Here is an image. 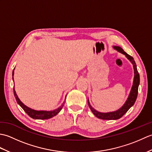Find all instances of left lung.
I'll return each mask as SVG.
<instances>
[{
	"label": "left lung",
	"mask_w": 152,
	"mask_h": 152,
	"mask_svg": "<svg viewBox=\"0 0 152 152\" xmlns=\"http://www.w3.org/2000/svg\"><path fill=\"white\" fill-rule=\"evenodd\" d=\"M114 48L116 50L119 51V52H121V53L125 55V56L131 61V62L132 63H133V67H134V78L133 85V87H132L130 95L129 96L127 101L125 102L124 105L120 109H119L118 110L112 112H108V113L99 112L97 111H96L95 109H93L91 107V106L90 105L89 101H88L89 108L91 109V110L93 113V114H94L96 117L102 119H107V120H111V119H118L121 118L122 116L124 115L125 113L129 110V108L131 107V106H133L137 98L138 86H139V83H140V75L139 74H138L137 68V64L133 59V57L129 56V55L127 54L126 52H125L124 50H123L120 47L114 46Z\"/></svg>",
	"instance_id": "8db88e82"
}]
</instances>
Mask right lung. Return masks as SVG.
<instances>
[{
    "label": "right lung",
    "mask_w": 152,
    "mask_h": 152,
    "mask_svg": "<svg viewBox=\"0 0 152 152\" xmlns=\"http://www.w3.org/2000/svg\"><path fill=\"white\" fill-rule=\"evenodd\" d=\"M12 75H14V70H13ZM13 80H14V78H13ZM14 94L15 98L16 99V101H17V102L19 105H20L21 107L23 109V110L26 112L31 118H33V119H50L51 118H52V117H53V116L56 115L58 113L61 111V110L62 109L63 106L64 104V103H63V104L61 105L60 107H59L56 110H53V111H37V110H33L31 108H29L28 107H27V106H25V104H23L20 100L19 99L17 95H16L14 88Z\"/></svg>",
    "instance_id": "right-lung-1"
}]
</instances>
